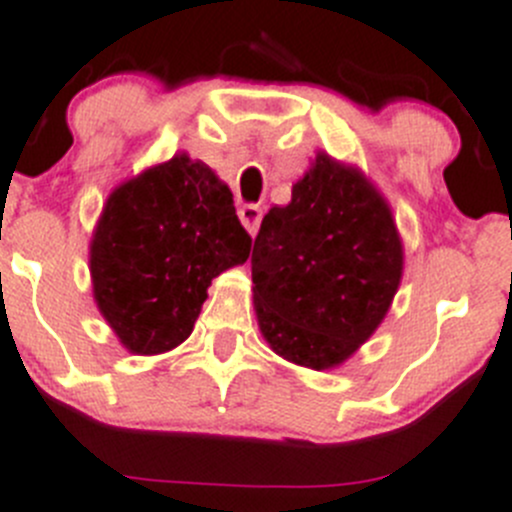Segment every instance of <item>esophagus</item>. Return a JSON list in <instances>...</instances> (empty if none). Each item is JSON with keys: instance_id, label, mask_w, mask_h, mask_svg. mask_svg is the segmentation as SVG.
<instances>
[{"instance_id": "34e87169", "label": "esophagus", "mask_w": 512, "mask_h": 512, "mask_svg": "<svg viewBox=\"0 0 512 512\" xmlns=\"http://www.w3.org/2000/svg\"><path fill=\"white\" fill-rule=\"evenodd\" d=\"M237 214H240V222L245 224L247 232L257 234V229H260V222H262V207H260V204H242V207L237 209Z\"/></svg>"}]
</instances>
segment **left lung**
<instances>
[{
  "mask_svg": "<svg viewBox=\"0 0 512 512\" xmlns=\"http://www.w3.org/2000/svg\"><path fill=\"white\" fill-rule=\"evenodd\" d=\"M391 209L356 169L318 154L288 207H272L252 247L257 323L278 356L331 369L384 321L401 280Z\"/></svg>",
  "mask_w": 512,
  "mask_h": 512,
  "instance_id": "left-lung-1",
  "label": "left lung"
}]
</instances>
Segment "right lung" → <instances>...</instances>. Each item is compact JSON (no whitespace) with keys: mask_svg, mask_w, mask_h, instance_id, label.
Masks as SVG:
<instances>
[{"mask_svg":"<svg viewBox=\"0 0 512 512\" xmlns=\"http://www.w3.org/2000/svg\"><path fill=\"white\" fill-rule=\"evenodd\" d=\"M250 247L227 184L174 156L108 197L90 245L95 303L128 351H171L189 338L212 278Z\"/></svg>","mask_w":512,"mask_h":512,"instance_id":"obj_1","label":"right lung"}]
</instances>
